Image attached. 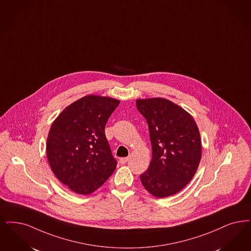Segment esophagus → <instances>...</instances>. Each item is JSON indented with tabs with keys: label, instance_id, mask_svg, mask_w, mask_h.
Masks as SVG:
<instances>
[{
	"label": "esophagus",
	"instance_id": "obj_1",
	"mask_svg": "<svg viewBox=\"0 0 251 251\" xmlns=\"http://www.w3.org/2000/svg\"><path fill=\"white\" fill-rule=\"evenodd\" d=\"M129 160V158L128 157H125V158H121L120 159V162H121V164H125L127 161Z\"/></svg>",
	"mask_w": 251,
	"mask_h": 251
}]
</instances>
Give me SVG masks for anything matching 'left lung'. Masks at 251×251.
I'll list each match as a JSON object with an SVG mask.
<instances>
[{"label": "left lung", "instance_id": "1", "mask_svg": "<svg viewBox=\"0 0 251 251\" xmlns=\"http://www.w3.org/2000/svg\"><path fill=\"white\" fill-rule=\"evenodd\" d=\"M149 124L152 159L140 176L145 189L158 198L174 195L194 176L201 157L197 124L191 114L164 98L137 99Z\"/></svg>", "mask_w": 251, "mask_h": 251}]
</instances>
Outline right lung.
Segmentation results:
<instances>
[{"label":"right lung","mask_w":251,"mask_h":251,"mask_svg":"<svg viewBox=\"0 0 251 251\" xmlns=\"http://www.w3.org/2000/svg\"><path fill=\"white\" fill-rule=\"evenodd\" d=\"M120 100L88 95L53 121L47 140L51 170L71 191L87 195L99 189L117 167L104 127Z\"/></svg>","instance_id":"1"}]
</instances>
